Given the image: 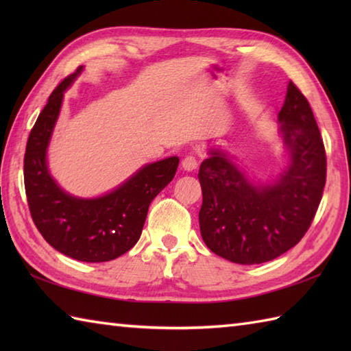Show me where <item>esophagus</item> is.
Instances as JSON below:
<instances>
[{
	"instance_id": "obj_1",
	"label": "esophagus",
	"mask_w": 351,
	"mask_h": 351,
	"mask_svg": "<svg viewBox=\"0 0 351 351\" xmlns=\"http://www.w3.org/2000/svg\"><path fill=\"white\" fill-rule=\"evenodd\" d=\"M182 169L187 170V171H193L197 169V160L195 158L193 155H187L185 158L182 160Z\"/></svg>"
}]
</instances>
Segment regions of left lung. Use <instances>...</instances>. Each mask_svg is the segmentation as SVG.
Here are the masks:
<instances>
[{"instance_id": "obj_1", "label": "left lung", "mask_w": 351, "mask_h": 351, "mask_svg": "<svg viewBox=\"0 0 351 351\" xmlns=\"http://www.w3.org/2000/svg\"><path fill=\"white\" fill-rule=\"evenodd\" d=\"M279 122L288 162L270 182H255L221 151H211L200 164V234L215 255L237 264H263L294 247L322 202L324 143L308 99L293 81Z\"/></svg>"}]
</instances>
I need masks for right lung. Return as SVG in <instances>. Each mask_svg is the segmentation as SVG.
Returning <instances> with one entry per match:
<instances>
[{"label":"right lung","mask_w":351,"mask_h":351,"mask_svg":"<svg viewBox=\"0 0 351 351\" xmlns=\"http://www.w3.org/2000/svg\"><path fill=\"white\" fill-rule=\"evenodd\" d=\"M80 68L51 93L27 141L24 182L29 214L52 247L83 263H106L136 245L143 230L149 205L173 180L180 158L156 161L106 196L80 199L64 193L47 166V147L62 108L63 93Z\"/></svg>","instance_id":"obj_1"}]
</instances>
